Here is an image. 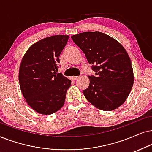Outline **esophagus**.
Listing matches in <instances>:
<instances>
[{"label":"esophagus","instance_id":"esophagus-1","mask_svg":"<svg viewBox=\"0 0 152 152\" xmlns=\"http://www.w3.org/2000/svg\"><path fill=\"white\" fill-rule=\"evenodd\" d=\"M79 77H80V76H73V79L76 80V79H78V78Z\"/></svg>","mask_w":152,"mask_h":152}]
</instances>
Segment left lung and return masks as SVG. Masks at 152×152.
Segmentation results:
<instances>
[{
    "label": "left lung",
    "instance_id": "left-lung-1",
    "mask_svg": "<svg viewBox=\"0 0 152 152\" xmlns=\"http://www.w3.org/2000/svg\"><path fill=\"white\" fill-rule=\"evenodd\" d=\"M72 38L93 64L95 75L83 90L86 98L103 111H112L124 103L133 85V71L130 57L114 38L99 31L83 32Z\"/></svg>",
    "mask_w": 152,
    "mask_h": 152
}]
</instances>
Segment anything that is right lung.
I'll return each instance as SVG.
<instances>
[{"instance_id":"1","label":"right lung","mask_w":152,"mask_h":152,"mask_svg":"<svg viewBox=\"0 0 152 152\" xmlns=\"http://www.w3.org/2000/svg\"><path fill=\"white\" fill-rule=\"evenodd\" d=\"M69 36L43 38L28 48L19 71V82L28 104L36 112L49 115L64 105L72 81L57 73L59 55Z\"/></svg>"}]
</instances>
